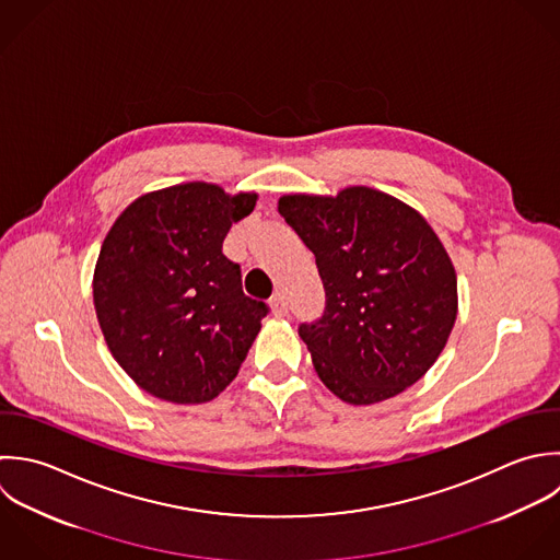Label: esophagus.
Masks as SVG:
<instances>
[{
	"label": "esophagus",
	"instance_id": "34e87169",
	"mask_svg": "<svg viewBox=\"0 0 560 560\" xmlns=\"http://www.w3.org/2000/svg\"><path fill=\"white\" fill-rule=\"evenodd\" d=\"M270 307L277 316H285L288 314V299L283 292H275L270 299Z\"/></svg>",
	"mask_w": 560,
	"mask_h": 560
}]
</instances>
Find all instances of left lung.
I'll return each mask as SVG.
<instances>
[{"mask_svg": "<svg viewBox=\"0 0 560 560\" xmlns=\"http://www.w3.org/2000/svg\"><path fill=\"white\" fill-rule=\"evenodd\" d=\"M279 213L314 253L325 288L323 316L299 325L323 384L369 406L419 382L458 312L456 272L432 226L371 187L283 196Z\"/></svg>", "mask_w": 560, "mask_h": 560, "instance_id": "obj_1", "label": "left lung"}]
</instances>
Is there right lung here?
Instances as JSON below:
<instances>
[{"label":"right lung","instance_id":"right-lung-1","mask_svg":"<svg viewBox=\"0 0 560 560\" xmlns=\"http://www.w3.org/2000/svg\"><path fill=\"white\" fill-rule=\"evenodd\" d=\"M255 200L209 183L174 185L137 198L108 231L95 314L113 358L145 393L205 404L237 375L270 307L244 294L222 242Z\"/></svg>","mask_w":560,"mask_h":560}]
</instances>
